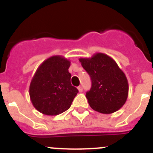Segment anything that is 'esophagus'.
<instances>
[{
  "mask_svg": "<svg viewBox=\"0 0 153 153\" xmlns=\"http://www.w3.org/2000/svg\"><path fill=\"white\" fill-rule=\"evenodd\" d=\"M77 89H78V90H79V93H82V92H83V87H82V86H78Z\"/></svg>",
  "mask_w": 153,
  "mask_h": 153,
  "instance_id": "1",
  "label": "esophagus"
}]
</instances>
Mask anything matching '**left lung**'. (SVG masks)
<instances>
[{
  "instance_id": "8db88e82",
  "label": "left lung",
  "mask_w": 153,
  "mask_h": 153,
  "mask_svg": "<svg viewBox=\"0 0 153 153\" xmlns=\"http://www.w3.org/2000/svg\"><path fill=\"white\" fill-rule=\"evenodd\" d=\"M79 60L91 78V89L86 93L90 107L103 114L119 110L127 100L129 84L116 61L102 53Z\"/></svg>"
}]
</instances>
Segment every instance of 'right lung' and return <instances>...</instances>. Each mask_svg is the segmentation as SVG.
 <instances>
[{"label": "right lung", "mask_w": 153, "mask_h": 153, "mask_svg": "<svg viewBox=\"0 0 153 153\" xmlns=\"http://www.w3.org/2000/svg\"><path fill=\"white\" fill-rule=\"evenodd\" d=\"M70 61L62 56H53L39 66L31 79L30 98L40 113L56 116L69 109L78 90L70 83Z\"/></svg>", "instance_id": "right-lung-1"}]
</instances>
